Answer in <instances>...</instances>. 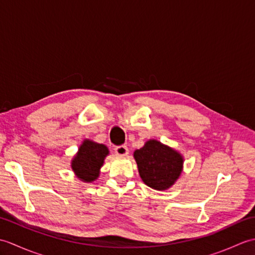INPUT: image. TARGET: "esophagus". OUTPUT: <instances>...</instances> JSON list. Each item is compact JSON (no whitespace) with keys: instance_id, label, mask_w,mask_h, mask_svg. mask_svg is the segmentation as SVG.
<instances>
[{"instance_id":"obj_1","label":"esophagus","mask_w":255,"mask_h":255,"mask_svg":"<svg viewBox=\"0 0 255 255\" xmlns=\"http://www.w3.org/2000/svg\"><path fill=\"white\" fill-rule=\"evenodd\" d=\"M115 152H116L117 155L126 156L129 153V150L126 147V145H118V147L115 148Z\"/></svg>"}]
</instances>
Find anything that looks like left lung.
Instances as JSON below:
<instances>
[{"instance_id": "1", "label": "left lung", "mask_w": 255, "mask_h": 255, "mask_svg": "<svg viewBox=\"0 0 255 255\" xmlns=\"http://www.w3.org/2000/svg\"><path fill=\"white\" fill-rule=\"evenodd\" d=\"M142 182L156 191H166L183 172V155L159 140L150 139L133 152Z\"/></svg>"}]
</instances>
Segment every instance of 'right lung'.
I'll return each instance as SVG.
<instances>
[{"instance_id": "1", "label": "right lung", "mask_w": 255, "mask_h": 255, "mask_svg": "<svg viewBox=\"0 0 255 255\" xmlns=\"http://www.w3.org/2000/svg\"><path fill=\"white\" fill-rule=\"evenodd\" d=\"M108 154L110 150L105 144L84 139L71 160V167L75 176L84 183L94 182L99 178L101 167Z\"/></svg>"}]
</instances>
